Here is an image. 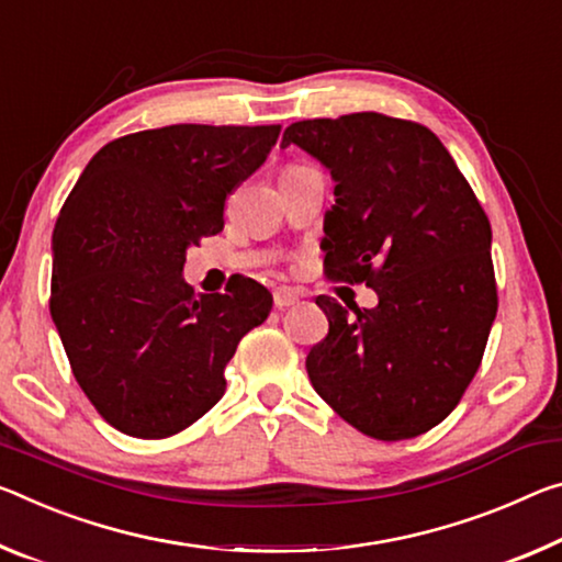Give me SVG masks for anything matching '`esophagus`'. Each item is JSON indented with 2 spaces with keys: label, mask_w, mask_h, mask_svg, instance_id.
Here are the masks:
<instances>
[{
  "label": "esophagus",
  "mask_w": 562,
  "mask_h": 562,
  "mask_svg": "<svg viewBox=\"0 0 562 562\" xmlns=\"http://www.w3.org/2000/svg\"><path fill=\"white\" fill-rule=\"evenodd\" d=\"M297 302H300V295L295 290H290V288L274 290V307L278 310H288L292 305H297Z\"/></svg>",
  "instance_id": "esophagus-1"
}]
</instances>
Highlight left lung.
Returning a JSON list of instances; mask_svg holds the SVG:
<instances>
[{"label":"left lung","mask_w":562,"mask_h":562,"mask_svg":"<svg viewBox=\"0 0 562 562\" xmlns=\"http://www.w3.org/2000/svg\"><path fill=\"white\" fill-rule=\"evenodd\" d=\"M329 169L325 272L364 282L378 305L319 295L327 337L307 355L317 395L378 440L417 438L460 403L497 313L487 215L442 142L378 112L284 130Z\"/></svg>","instance_id":"1"}]
</instances>
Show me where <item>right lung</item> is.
I'll use <instances>...</instances> for the list:
<instances>
[{
  "mask_svg": "<svg viewBox=\"0 0 562 562\" xmlns=\"http://www.w3.org/2000/svg\"><path fill=\"white\" fill-rule=\"evenodd\" d=\"M280 124H169L97 153L52 235L49 313L89 403L120 432L159 440L225 395V368L272 295L249 278L194 295L187 249L222 233L225 200Z\"/></svg>",
  "mask_w": 562,
  "mask_h": 562,
  "instance_id": "obj_1",
  "label": "right lung"
}]
</instances>
